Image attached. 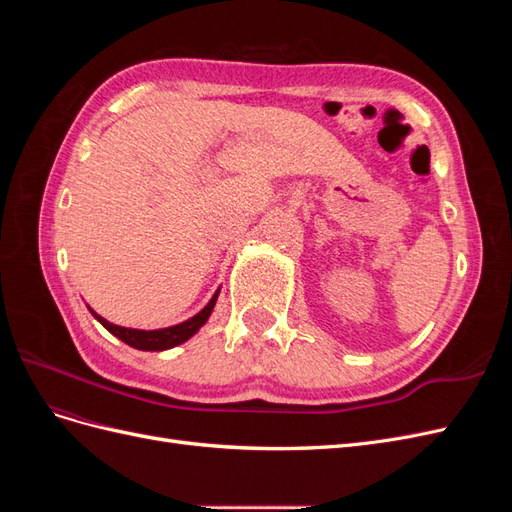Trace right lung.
I'll use <instances>...</instances> for the list:
<instances>
[{"mask_svg":"<svg viewBox=\"0 0 512 512\" xmlns=\"http://www.w3.org/2000/svg\"><path fill=\"white\" fill-rule=\"evenodd\" d=\"M218 294L220 290L213 294L211 301L200 309L196 316H192L190 320H185L181 324H175V327H168V329H156V331H141V329H126V327H117V324L104 320L102 316H98L94 309H89L94 318L102 324V327L113 333L115 337H119L121 342H126L128 346L136 348V350H149V352H158V350H168V348H175L183 342H188V339L203 327V324L209 320L215 301H218Z\"/></svg>","mask_w":512,"mask_h":512,"instance_id":"right-lung-1","label":"right lung"}]
</instances>
